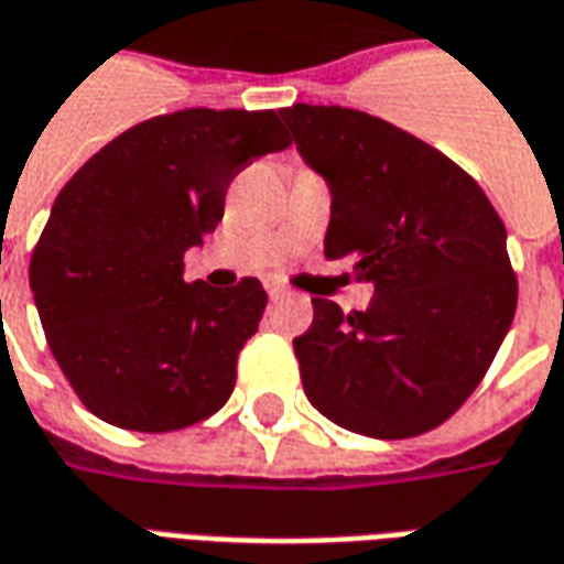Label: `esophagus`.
<instances>
[{"mask_svg": "<svg viewBox=\"0 0 564 564\" xmlns=\"http://www.w3.org/2000/svg\"><path fill=\"white\" fill-rule=\"evenodd\" d=\"M265 293H269L271 299H281V295H286V290H283L281 283L269 281V283H265Z\"/></svg>", "mask_w": 564, "mask_h": 564, "instance_id": "esophagus-1", "label": "esophagus"}]
</instances>
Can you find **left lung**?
Masks as SVG:
<instances>
[{"instance_id":"1","label":"left lung","mask_w":564,"mask_h":564,"mask_svg":"<svg viewBox=\"0 0 564 564\" xmlns=\"http://www.w3.org/2000/svg\"><path fill=\"white\" fill-rule=\"evenodd\" d=\"M329 188L326 259L376 283L366 311L311 299L293 338L311 405L345 431L403 440L458 409L516 314L507 228L474 176L419 137L341 106L281 109Z\"/></svg>"}]
</instances>
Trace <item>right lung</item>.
I'll use <instances>...</instances> for the list:
<instances>
[{"label":"right lung","instance_id":"add662e5","mask_svg":"<svg viewBox=\"0 0 564 564\" xmlns=\"http://www.w3.org/2000/svg\"><path fill=\"white\" fill-rule=\"evenodd\" d=\"M290 145L278 112L183 109L104 145L54 200L30 259L35 311L78 400L116 427L167 433L210 419L269 295L183 281L228 183Z\"/></svg>","mask_w":564,"mask_h":564}]
</instances>
